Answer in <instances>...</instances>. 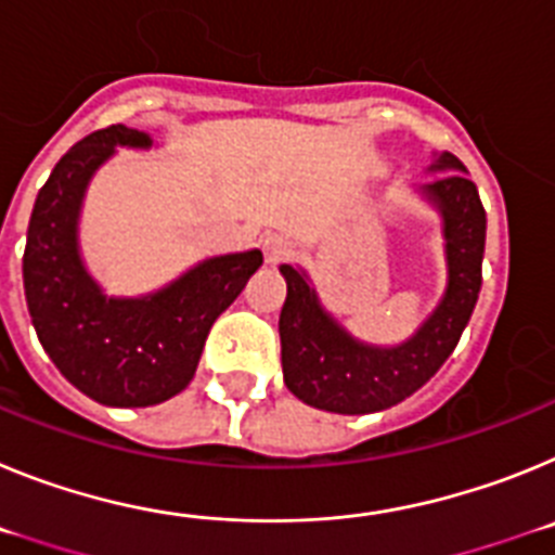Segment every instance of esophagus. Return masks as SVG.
I'll return each instance as SVG.
<instances>
[{
	"label": "esophagus",
	"mask_w": 555,
	"mask_h": 555,
	"mask_svg": "<svg viewBox=\"0 0 555 555\" xmlns=\"http://www.w3.org/2000/svg\"><path fill=\"white\" fill-rule=\"evenodd\" d=\"M292 253L294 247L286 235L269 233L267 238H263V258H267V263H283Z\"/></svg>",
	"instance_id": "esophagus-1"
}]
</instances>
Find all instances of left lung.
I'll return each mask as SVG.
<instances>
[{
    "instance_id": "left-lung-1",
    "label": "left lung",
    "mask_w": 555,
    "mask_h": 555,
    "mask_svg": "<svg viewBox=\"0 0 555 555\" xmlns=\"http://www.w3.org/2000/svg\"><path fill=\"white\" fill-rule=\"evenodd\" d=\"M436 169H459L423 185L425 197L444 219L448 288L409 341L397 347L358 341L320 306L306 272L288 263L281 267L288 286L278 322L283 380L302 403L333 414L391 409L428 384L459 345L478 302L487 210L455 155L442 152L430 164V171Z\"/></svg>"
}]
</instances>
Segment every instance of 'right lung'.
I'll return each instance as SVG.
<instances>
[{"label":"right lung","mask_w":555,"mask_h":555,"mask_svg":"<svg viewBox=\"0 0 555 555\" xmlns=\"http://www.w3.org/2000/svg\"><path fill=\"white\" fill-rule=\"evenodd\" d=\"M150 144L146 132L125 125L77 141L38 191L24 247V297L38 341L68 384L116 409L158 405L183 391L210 325L263 263L261 249L219 255L150 297L102 294L77 247L82 194L116 146Z\"/></svg>","instance_id":"add662e5"}]
</instances>
